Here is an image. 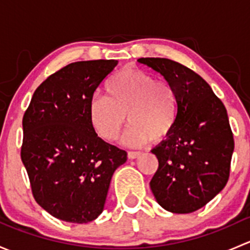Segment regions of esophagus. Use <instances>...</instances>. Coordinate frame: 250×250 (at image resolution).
Returning <instances> with one entry per match:
<instances>
[{
    "mask_svg": "<svg viewBox=\"0 0 250 250\" xmlns=\"http://www.w3.org/2000/svg\"><path fill=\"white\" fill-rule=\"evenodd\" d=\"M140 155V152H133V151H130V152H128V158H129V160H135V158L139 157Z\"/></svg>",
    "mask_w": 250,
    "mask_h": 250,
    "instance_id": "obj_1",
    "label": "esophagus"
}]
</instances>
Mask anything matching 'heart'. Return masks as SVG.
I'll return each mask as SVG.
<instances>
[{
  "instance_id": "heart-1",
  "label": "heart",
  "mask_w": 250,
  "mask_h": 250,
  "mask_svg": "<svg viewBox=\"0 0 250 250\" xmlns=\"http://www.w3.org/2000/svg\"><path fill=\"white\" fill-rule=\"evenodd\" d=\"M105 98L93 97L88 107L90 125L107 141L120 137L125 122L132 123L123 138L127 146L166 140L178 121L179 98L172 84L156 81L139 69H123L107 78Z\"/></svg>"
}]
</instances>
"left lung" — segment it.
<instances>
[{"instance_id":"8db88e82","label":"left lung","mask_w":250,"mask_h":250,"mask_svg":"<svg viewBox=\"0 0 250 250\" xmlns=\"http://www.w3.org/2000/svg\"><path fill=\"white\" fill-rule=\"evenodd\" d=\"M138 62L162 75L179 98L172 134L151 150L158 160L151 191L166 210L192 213L229 180L234 141L228 111L210 85L188 67L166 58H140Z\"/></svg>"}]
</instances>
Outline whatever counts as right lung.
Instances as JSON below:
<instances>
[{
    "label": "right lung",
    "instance_id": "1",
    "mask_svg": "<svg viewBox=\"0 0 250 250\" xmlns=\"http://www.w3.org/2000/svg\"><path fill=\"white\" fill-rule=\"evenodd\" d=\"M117 60L66 65L35 90L22 117L21 161L36 202L74 224L104 210L111 178L127 152L98 137L88 117L95 89Z\"/></svg>",
    "mask_w": 250,
    "mask_h": 250
}]
</instances>
